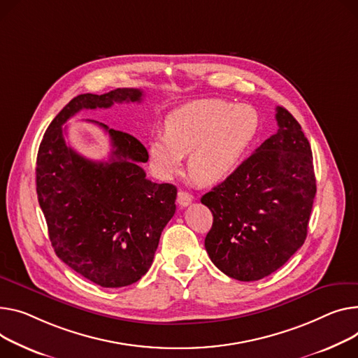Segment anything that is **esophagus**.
<instances>
[{
	"instance_id": "1",
	"label": "esophagus",
	"mask_w": 358,
	"mask_h": 358,
	"mask_svg": "<svg viewBox=\"0 0 358 358\" xmlns=\"http://www.w3.org/2000/svg\"><path fill=\"white\" fill-rule=\"evenodd\" d=\"M193 197L189 196L187 192H180L177 196V203L180 207H187L188 204H192Z\"/></svg>"
}]
</instances>
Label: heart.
I'll return each mask as SVG.
<instances>
[{"mask_svg": "<svg viewBox=\"0 0 358 358\" xmlns=\"http://www.w3.org/2000/svg\"><path fill=\"white\" fill-rule=\"evenodd\" d=\"M257 110L245 103L200 99L174 109L165 117V135L152 138L148 157L152 170L170 178L189 155L188 171L200 185L227 180L250 152L259 135Z\"/></svg>", "mask_w": 358, "mask_h": 358, "instance_id": "b5f03b06", "label": "heart"}]
</instances>
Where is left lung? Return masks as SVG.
Segmentation results:
<instances>
[{
	"label": "left lung",
	"instance_id": "obj_1",
	"mask_svg": "<svg viewBox=\"0 0 358 358\" xmlns=\"http://www.w3.org/2000/svg\"><path fill=\"white\" fill-rule=\"evenodd\" d=\"M278 131L201 197L213 213L204 246L227 276L265 278L303 245L317 193L313 151L296 119L276 108Z\"/></svg>",
	"mask_w": 358,
	"mask_h": 358
}]
</instances>
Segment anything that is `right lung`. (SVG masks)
<instances>
[{
    "mask_svg": "<svg viewBox=\"0 0 358 358\" xmlns=\"http://www.w3.org/2000/svg\"><path fill=\"white\" fill-rule=\"evenodd\" d=\"M139 89L119 87L71 99L47 128L37 154L36 184L49 237L64 264L103 288L139 280L152 265L161 231L176 213L177 188L148 180L141 142L103 128L110 138L108 161H92L66 144L62 125L82 109L141 102Z\"/></svg>",
    "mask_w": 358,
    "mask_h": 358,
    "instance_id": "add662e5",
    "label": "right lung"
}]
</instances>
